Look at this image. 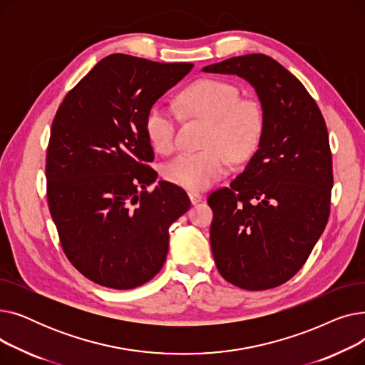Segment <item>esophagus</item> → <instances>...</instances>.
Masks as SVG:
<instances>
[{
  "mask_svg": "<svg viewBox=\"0 0 365 365\" xmlns=\"http://www.w3.org/2000/svg\"><path fill=\"white\" fill-rule=\"evenodd\" d=\"M187 195H189L190 202H192L194 205H195V204H198V202L202 200V195H201L200 192H197V190H189Z\"/></svg>",
  "mask_w": 365,
  "mask_h": 365,
  "instance_id": "1",
  "label": "esophagus"
}]
</instances>
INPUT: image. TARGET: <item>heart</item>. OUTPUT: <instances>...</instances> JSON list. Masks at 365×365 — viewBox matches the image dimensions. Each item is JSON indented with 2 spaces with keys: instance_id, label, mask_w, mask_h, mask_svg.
<instances>
[{
  "instance_id": "b5f03b06",
  "label": "heart",
  "mask_w": 365,
  "mask_h": 365,
  "mask_svg": "<svg viewBox=\"0 0 365 365\" xmlns=\"http://www.w3.org/2000/svg\"><path fill=\"white\" fill-rule=\"evenodd\" d=\"M180 106L192 117L208 123L207 149L186 152L165 165L168 182L190 190L205 189L225 176L231 158L244 161L256 150L263 113L252 99H241L237 86L219 80H201L189 86L179 98ZM176 113L153 105L145 120L150 145L160 153H170L176 145Z\"/></svg>"
}]
</instances>
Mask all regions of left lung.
Segmentation results:
<instances>
[{
	"instance_id": "1",
	"label": "left lung",
	"mask_w": 365,
	"mask_h": 365,
	"mask_svg": "<svg viewBox=\"0 0 365 365\" xmlns=\"http://www.w3.org/2000/svg\"><path fill=\"white\" fill-rule=\"evenodd\" d=\"M202 72L245 80L263 113L259 149L231 186L208 197L215 262L240 289H274L299 272L329 220L327 127L308 90L269 56H237Z\"/></svg>"
}]
</instances>
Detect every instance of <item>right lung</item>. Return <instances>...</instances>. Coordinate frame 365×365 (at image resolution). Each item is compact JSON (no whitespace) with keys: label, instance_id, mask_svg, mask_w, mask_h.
<instances>
[{"label":"right lung","instance_id":"add662e5","mask_svg":"<svg viewBox=\"0 0 365 365\" xmlns=\"http://www.w3.org/2000/svg\"><path fill=\"white\" fill-rule=\"evenodd\" d=\"M192 63L110 54L57 109L47 149V198L69 262L93 282L130 290L150 281L168 253V227L185 215V190L146 163L149 109Z\"/></svg>","mask_w":365,"mask_h":365}]
</instances>
